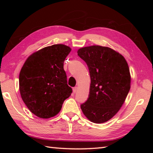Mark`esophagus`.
Wrapping results in <instances>:
<instances>
[{"label": "esophagus", "instance_id": "1", "mask_svg": "<svg viewBox=\"0 0 153 153\" xmlns=\"http://www.w3.org/2000/svg\"><path fill=\"white\" fill-rule=\"evenodd\" d=\"M77 87H74V88H73V92L75 93L77 92Z\"/></svg>", "mask_w": 153, "mask_h": 153}]
</instances>
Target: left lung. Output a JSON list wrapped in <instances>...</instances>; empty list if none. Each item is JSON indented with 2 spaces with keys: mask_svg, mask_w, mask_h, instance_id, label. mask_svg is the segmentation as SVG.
<instances>
[{
  "mask_svg": "<svg viewBox=\"0 0 153 153\" xmlns=\"http://www.w3.org/2000/svg\"><path fill=\"white\" fill-rule=\"evenodd\" d=\"M77 54L87 63L91 78L89 98L81 108L91 122H106L121 108L130 89L128 62L118 52L100 45L80 48Z\"/></svg>",
  "mask_w": 153,
  "mask_h": 153,
  "instance_id": "8db88e82",
  "label": "left lung"
}]
</instances>
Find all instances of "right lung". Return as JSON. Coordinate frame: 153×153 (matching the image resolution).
Masks as SVG:
<instances>
[{
	"instance_id": "1",
	"label": "right lung",
	"mask_w": 153,
	"mask_h": 153,
	"mask_svg": "<svg viewBox=\"0 0 153 153\" xmlns=\"http://www.w3.org/2000/svg\"><path fill=\"white\" fill-rule=\"evenodd\" d=\"M71 48L56 44L35 52L25 61L19 76L21 97L30 111L40 118L58 114L72 89L68 85L64 62Z\"/></svg>"
}]
</instances>
